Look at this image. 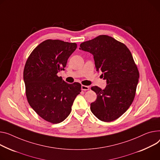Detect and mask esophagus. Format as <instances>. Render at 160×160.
<instances>
[{
	"label": "esophagus",
	"instance_id": "1",
	"mask_svg": "<svg viewBox=\"0 0 160 160\" xmlns=\"http://www.w3.org/2000/svg\"><path fill=\"white\" fill-rule=\"evenodd\" d=\"M82 90L83 91H88L89 90V87L87 86H83V85H82Z\"/></svg>",
	"mask_w": 160,
	"mask_h": 160
}]
</instances>
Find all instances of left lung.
<instances>
[{
  "instance_id": "1",
  "label": "left lung",
  "mask_w": 160,
  "mask_h": 160,
  "mask_svg": "<svg viewBox=\"0 0 160 160\" xmlns=\"http://www.w3.org/2000/svg\"><path fill=\"white\" fill-rule=\"evenodd\" d=\"M80 47L93 55L97 71L107 80L104 89L91 88L97 94L91 103V112L103 122L118 119L132 104L140 76L131 51L122 42L103 35L83 42Z\"/></svg>"
}]
</instances>
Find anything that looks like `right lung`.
Here are the masks:
<instances>
[{"instance_id": "add662e5", "label": "right lung", "mask_w": 160, "mask_h": 160, "mask_svg": "<svg viewBox=\"0 0 160 160\" xmlns=\"http://www.w3.org/2000/svg\"><path fill=\"white\" fill-rule=\"evenodd\" d=\"M77 48L76 43L46 40L33 49L26 62L24 81L28 102L42 118L50 123L64 120L81 92L80 83L69 84L57 76Z\"/></svg>"}]
</instances>
